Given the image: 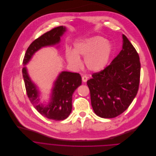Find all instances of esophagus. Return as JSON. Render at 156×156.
<instances>
[{"instance_id": "esophagus-1", "label": "esophagus", "mask_w": 156, "mask_h": 156, "mask_svg": "<svg viewBox=\"0 0 156 156\" xmlns=\"http://www.w3.org/2000/svg\"><path fill=\"white\" fill-rule=\"evenodd\" d=\"M82 81H83V82H86L87 81V80H88V77H87V76L84 75V76H82Z\"/></svg>"}]
</instances>
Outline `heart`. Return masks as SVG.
I'll return each instance as SVG.
<instances>
[{"label":"heart","mask_w":156,"mask_h":156,"mask_svg":"<svg viewBox=\"0 0 156 156\" xmlns=\"http://www.w3.org/2000/svg\"><path fill=\"white\" fill-rule=\"evenodd\" d=\"M111 47L106 40L100 36H93L80 40L74 44V51L66 50V59L73 68L82 66L79 57L84 58L87 68L93 71H100L104 69L109 61Z\"/></svg>","instance_id":"b5f03b06"}]
</instances>
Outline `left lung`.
Instances as JSON below:
<instances>
[{"mask_svg": "<svg viewBox=\"0 0 156 156\" xmlns=\"http://www.w3.org/2000/svg\"><path fill=\"white\" fill-rule=\"evenodd\" d=\"M122 38V49L119 55L103 70L93 73L87 82L93 109L102 118H114L123 113L138 91L139 55L125 35Z\"/></svg>", "mask_w": 156, "mask_h": 156, "instance_id": "left-lung-1", "label": "left lung"}]
</instances>
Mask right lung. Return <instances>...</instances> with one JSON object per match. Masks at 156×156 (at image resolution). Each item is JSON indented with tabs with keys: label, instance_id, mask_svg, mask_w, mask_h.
Segmentation results:
<instances>
[{
	"label": "right lung",
	"instance_id": "obj_1",
	"mask_svg": "<svg viewBox=\"0 0 156 156\" xmlns=\"http://www.w3.org/2000/svg\"><path fill=\"white\" fill-rule=\"evenodd\" d=\"M66 31V27L58 26L45 33L30 44L23 59L26 65L31 57L41 48L58 44L60 37ZM27 95L36 110L49 119L62 120L66 119L72 111L73 93L82 84V77L79 73L61 72L55 82L51 98L47 106L39 104V91L36 85L30 80L26 67L22 69Z\"/></svg>",
	"mask_w": 156,
	"mask_h": 156
}]
</instances>
